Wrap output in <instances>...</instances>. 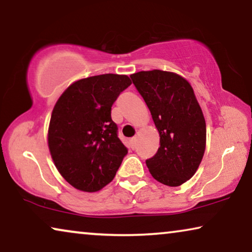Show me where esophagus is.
Wrapping results in <instances>:
<instances>
[{
	"mask_svg": "<svg viewBox=\"0 0 252 252\" xmlns=\"http://www.w3.org/2000/svg\"><path fill=\"white\" fill-rule=\"evenodd\" d=\"M136 144H137V138H131L130 139V145H131V148H136Z\"/></svg>",
	"mask_w": 252,
	"mask_h": 252,
	"instance_id": "34e87169",
	"label": "esophagus"
}]
</instances>
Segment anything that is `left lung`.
Returning a JSON list of instances; mask_svg holds the SVG:
<instances>
[{"label":"left lung","instance_id":"obj_1","mask_svg":"<svg viewBox=\"0 0 252 252\" xmlns=\"http://www.w3.org/2000/svg\"><path fill=\"white\" fill-rule=\"evenodd\" d=\"M159 132V148L146 160L150 174L179 187L196 173L206 148V122L193 89L185 78L162 70L131 74Z\"/></svg>","mask_w":252,"mask_h":252}]
</instances>
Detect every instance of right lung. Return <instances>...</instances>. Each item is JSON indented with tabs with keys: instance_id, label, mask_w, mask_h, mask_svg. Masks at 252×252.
Returning a JSON list of instances; mask_svg holds the SVG:
<instances>
[{
	"instance_id": "add662e5",
	"label": "right lung",
	"mask_w": 252,
	"mask_h": 252,
	"mask_svg": "<svg viewBox=\"0 0 252 252\" xmlns=\"http://www.w3.org/2000/svg\"><path fill=\"white\" fill-rule=\"evenodd\" d=\"M132 84L126 74H99L74 81L52 112L47 142L66 182L96 192L114 179L127 149L111 118L112 105Z\"/></svg>"
}]
</instances>
